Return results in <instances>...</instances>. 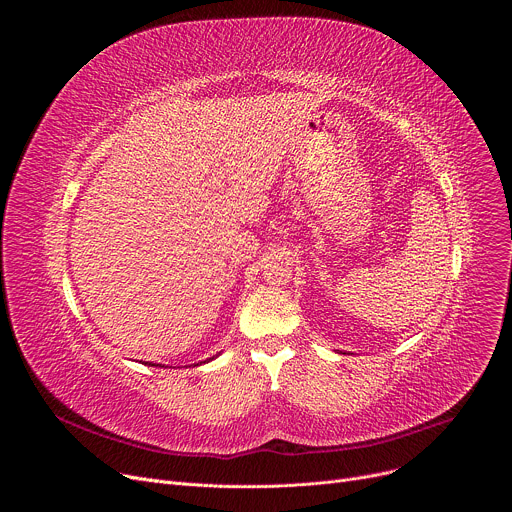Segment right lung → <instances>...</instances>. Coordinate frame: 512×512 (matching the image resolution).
I'll return each mask as SVG.
<instances>
[{
	"mask_svg": "<svg viewBox=\"0 0 512 512\" xmlns=\"http://www.w3.org/2000/svg\"><path fill=\"white\" fill-rule=\"evenodd\" d=\"M214 358V356H212ZM212 358H208V360H212ZM206 362V360H204ZM152 367H160V364H152Z\"/></svg>",
	"mask_w": 512,
	"mask_h": 512,
	"instance_id": "right-lung-1",
	"label": "right lung"
}]
</instances>
